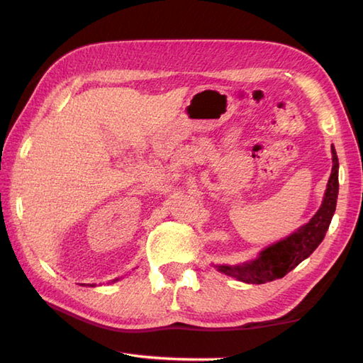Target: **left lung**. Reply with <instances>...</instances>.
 I'll return each instance as SVG.
<instances>
[{
    "mask_svg": "<svg viewBox=\"0 0 363 363\" xmlns=\"http://www.w3.org/2000/svg\"><path fill=\"white\" fill-rule=\"evenodd\" d=\"M332 173L328 182V189L323 198L321 208L311 217L307 225L301 226L291 236L279 240L277 244L264 248L257 259L244 262L240 266H216L220 272L234 277L239 281L261 285L277 279H283L288 272L307 259L316 247L323 242L325 233L329 230L333 212L337 208L338 196V157L335 147L332 146Z\"/></svg>",
    "mask_w": 363,
    "mask_h": 363,
    "instance_id": "1",
    "label": "left lung"
}]
</instances>
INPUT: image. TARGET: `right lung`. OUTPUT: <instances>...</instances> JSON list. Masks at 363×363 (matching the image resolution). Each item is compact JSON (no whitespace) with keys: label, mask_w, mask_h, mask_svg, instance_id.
I'll list each match as a JSON object with an SVG mask.
<instances>
[{"label":"right lung","mask_w":363,"mask_h":363,"mask_svg":"<svg viewBox=\"0 0 363 363\" xmlns=\"http://www.w3.org/2000/svg\"><path fill=\"white\" fill-rule=\"evenodd\" d=\"M91 286H94V285H91Z\"/></svg>","instance_id":"add662e5"}]
</instances>
